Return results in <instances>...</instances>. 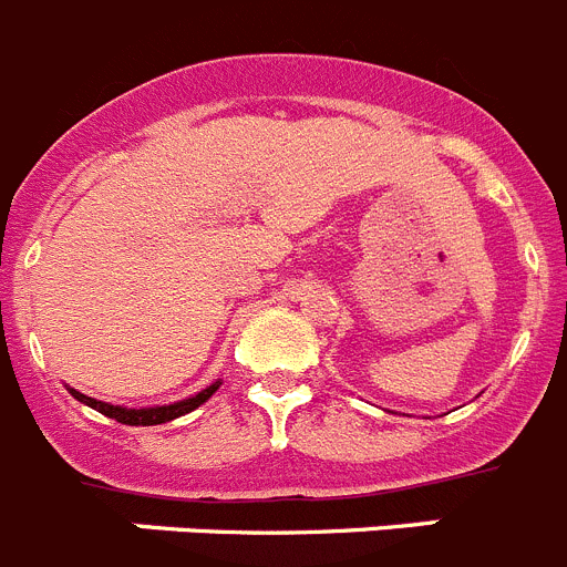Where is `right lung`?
Instances as JSON below:
<instances>
[{
    "label": "right lung",
    "mask_w": 567,
    "mask_h": 567,
    "mask_svg": "<svg viewBox=\"0 0 567 567\" xmlns=\"http://www.w3.org/2000/svg\"><path fill=\"white\" fill-rule=\"evenodd\" d=\"M216 391H219V382L210 388H205V391L196 393V396L182 399V402H174V404H165V408L126 410V408H117V404H106V402H97V399L83 396V393L72 391L70 388V393L78 399V402L90 404V408L97 410V413L109 415V419H114V422H121V424H132V427H152V424H165V422H171V419H179V415L190 413V410H196L199 404H205Z\"/></svg>",
    "instance_id": "obj_1"
}]
</instances>
